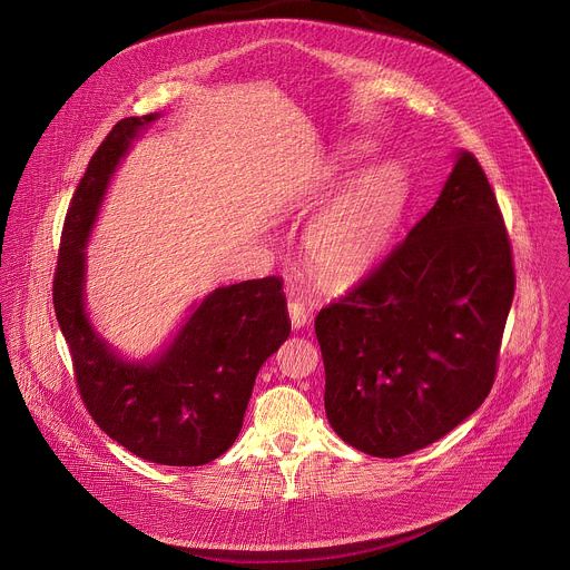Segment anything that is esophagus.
I'll use <instances>...</instances> for the list:
<instances>
[{
	"label": "esophagus",
	"instance_id": "obj_1",
	"mask_svg": "<svg viewBox=\"0 0 570 570\" xmlns=\"http://www.w3.org/2000/svg\"><path fill=\"white\" fill-rule=\"evenodd\" d=\"M288 317H291L293 327L299 330V327H304V324L308 322L311 311H308L299 299H293V302H288Z\"/></svg>",
	"mask_w": 570,
	"mask_h": 570
}]
</instances>
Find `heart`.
Masks as SVG:
<instances>
[{
  "label": "heart",
  "instance_id": "b5f03b06",
  "mask_svg": "<svg viewBox=\"0 0 570 570\" xmlns=\"http://www.w3.org/2000/svg\"><path fill=\"white\" fill-rule=\"evenodd\" d=\"M405 196L409 183L396 165H379L352 180L306 229L304 253L315 275L330 284L363 277L385 253Z\"/></svg>",
  "mask_w": 570,
  "mask_h": 570
}]
</instances>
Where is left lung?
<instances>
[{
    "label": "left lung",
    "instance_id": "1",
    "mask_svg": "<svg viewBox=\"0 0 570 570\" xmlns=\"http://www.w3.org/2000/svg\"><path fill=\"white\" fill-rule=\"evenodd\" d=\"M514 286L499 200L462 150L429 214L315 317L332 429L376 458L453 431L494 385Z\"/></svg>",
    "mask_w": 570,
    "mask_h": 570
}]
</instances>
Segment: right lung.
<instances>
[{
  "label": "right lung",
  "instance_id": "1",
  "mask_svg": "<svg viewBox=\"0 0 570 570\" xmlns=\"http://www.w3.org/2000/svg\"><path fill=\"white\" fill-rule=\"evenodd\" d=\"M157 115L121 119L92 155L69 203L53 311L80 399L99 429L137 458L200 466L236 440L264 361L291 334L279 277L216 288L155 363H128L101 341L83 308L86 240L121 155Z\"/></svg>",
  "mask_w": 570,
  "mask_h": 570
}]
</instances>
